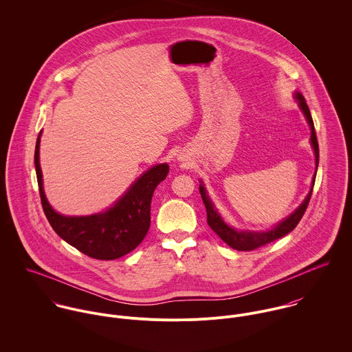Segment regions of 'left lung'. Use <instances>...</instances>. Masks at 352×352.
Returning a JSON list of instances; mask_svg holds the SVG:
<instances>
[{"label": "left lung", "mask_w": 352, "mask_h": 352, "mask_svg": "<svg viewBox=\"0 0 352 352\" xmlns=\"http://www.w3.org/2000/svg\"><path fill=\"white\" fill-rule=\"evenodd\" d=\"M297 100L300 101V107H301L302 112L305 113L310 129H311V146L314 149V154H316V165L318 166V142H317V137H316V130H314V124H313V119L309 111V107L306 104V101L303 99L301 94H296ZM314 180H316V175L313 177V183H311V188L310 192L307 194L306 199L302 201L301 206L290 215L287 217L285 221H282L279 225H276L272 230L268 232H239L230 226H228L222 218L219 217V214L217 212V210H214V206L211 201L208 199V197L206 195V190L204 187L201 186L199 191H201V199L206 206V211H207V223L208 226L212 229V232L219 236L221 240H223L230 248L236 250V251H253L257 250L265 244H270L278 239H282L283 236L289 234L292 230L296 229V226L298 225V222L301 221L307 204L311 198V192H313V187H314Z\"/></svg>", "instance_id": "obj_1"}]
</instances>
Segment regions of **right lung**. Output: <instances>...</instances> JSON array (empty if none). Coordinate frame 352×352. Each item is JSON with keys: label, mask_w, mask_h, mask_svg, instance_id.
Instances as JSON below:
<instances>
[{"label": "right lung", "mask_w": 352, "mask_h": 352, "mask_svg": "<svg viewBox=\"0 0 352 352\" xmlns=\"http://www.w3.org/2000/svg\"><path fill=\"white\" fill-rule=\"evenodd\" d=\"M39 137L35 148V169L42 207L54 232L76 250L99 260H115L135 250L151 228V197L155 187L165 180L169 172L168 164L155 165L145 172L105 212L65 217L52 210L43 192Z\"/></svg>", "instance_id": "obj_1"}]
</instances>
